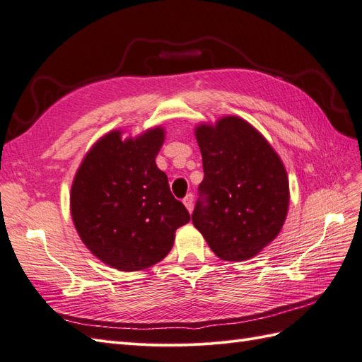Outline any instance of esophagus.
<instances>
[{
	"mask_svg": "<svg viewBox=\"0 0 362 362\" xmlns=\"http://www.w3.org/2000/svg\"><path fill=\"white\" fill-rule=\"evenodd\" d=\"M183 205L187 206V209L189 212H192V206H194V196H192V194H188V196L183 199Z\"/></svg>",
	"mask_w": 362,
	"mask_h": 362,
	"instance_id": "1",
	"label": "esophagus"
}]
</instances>
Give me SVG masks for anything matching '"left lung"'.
<instances>
[{
	"mask_svg": "<svg viewBox=\"0 0 362 362\" xmlns=\"http://www.w3.org/2000/svg\"><path fill=\"white\" fill-rule=\"evenodd\" d=\"M205 177L192 223L217 257L243 262L280 234L289 208V180L269 142L237 116L196 128Z\"/></svg>",
	"mask_w": 362,
	"mask_h": 362,
	"instance_id": "obj_1",
	"label": "left lung"
}]
</instances>
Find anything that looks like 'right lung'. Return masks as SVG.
Returning a JSON list of instances; mask_svg holds the SVG:
<instances>
[{
    "label": "right lung",
    "mask_w": 362,
    "mask_h": 362,
    "mask_svg": "<svg viewBox=\"0 0 362 362\" xmlns=\"http://www.w3.org/2000/svg\"><path fill=\"white\" fill-rule=\"evenodd\" d=\"M163 141L162 127L134 139L110 132L91 146L73 180L70 211L78 234L115 269L141 271L163 260L175 229L191 220L156 165Z\"/></svg>",
    "instance_id": "obj_1"
}]
</instances>
